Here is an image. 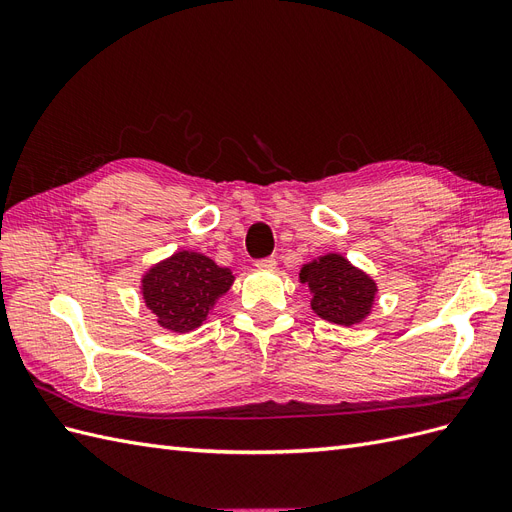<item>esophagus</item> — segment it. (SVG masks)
I'll return each mask as SVG.
<instances>
[{
  "instance_id": "34e87169",
  "label": "esophagus",
  "mask_w": 512,
  "mask_h": 512,
  "mask_svg": "<svg viewBox=\"0 0 512 512\" xmlns=\"http://www.w3.org/2000/svg\"><path fill=\"white\" fill-rule=\"evenodd\" d=\"M275 265H277L275 256H267V258L256 260V267H260V269H275Z\"/></svg>"
}]
</instances>
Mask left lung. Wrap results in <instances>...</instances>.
<instances>
[{
	"mask_svg": "<svg viewBox=\"0 0 512 512\" xmlns=\"http://www.w3.org/2000/svg\"><path fill=\"white\" fill-rule=\"evenodd\" d=\"M299 277L314 294V312L344 327L361 322L376 299L374 280L339 254H327L309 262L301 269Z\"/></svg>",
	"mask_w": 512,
	"mask_h": 512,
	"instance_id": "obj_1",
	"label": "left lung"
}]
</instances>
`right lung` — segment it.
Returning a JSON list of instances; mask_svg holds the SVG:
<instances>
[{"mask_svg":"<svg viewBox=\"0 0 512 512\" xmlns=\"http://www.w3.org/2000/svg\"><path fill=\"white\" fill-rule=\"evenodd\" d=\"M235 275L196 252H177L143 277V297L160 327L190 333L203 324Z\"/></svg>","mask_w":512,"mask_h":512,"instance_id":"obj_1","label":"right lung"}]
</instances>
